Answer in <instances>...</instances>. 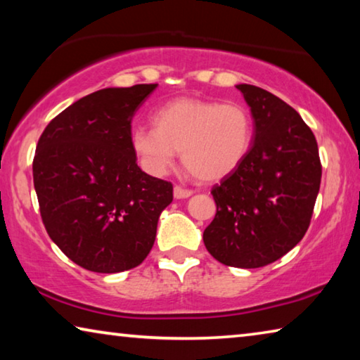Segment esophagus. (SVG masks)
Returning <instances> with one entry per match:
<instances>
[{
  "label": "esophagus",
  "instance_id": "obj_1",
  "mask_svg": "<svg viewBox=\"0 0 360 360\" xmlns=\"http://www.w3.org/2000/svg\"><path fill=\"white\" fill-rule=\"evenodd\" d=\"M173 193H174V198L181 200V198H187V197H191V195H192L193 192L191 191V188H186V187L176 186V187L173 188Z\"/></svg>",
  "mask_w": 360,
  "mask_h": 360
}]
</instances>
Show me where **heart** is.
<instances>
[{
    "label": "heart",
    "instance_id": "obj_1",
    "mask_svg": "<svg viewBox=\"0 0 360 360\" xmlns=\"http://www.w3.org/2000/svg\"><path fill=\"white\" fill-rule=\"evenodd\" d=\"M152 127H133L131 149L146 172L165 174L182 152L188 172L202 181L233 173L251 150L254 122L241 103L202 98L168 101L152 114Z\"/></svg>",
    "mask_w": 360,
    "mask_h": 360
}]
</instances>
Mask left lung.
Instances as JSON below:
<instances>
[{"mask_svg":"<svg viewBox=\"0 0 360 360\" xmlns=\"http://www.w3.org/2000/svg\"><path fill=\"white\" fill-rule=\"evenodd\" d=\"M251 108V150L212 187L217 211L203 231L224 265L259 268L297 246L311 222L322 167L318 143L294 108L255 85H236Z\"/></svg>","mask_w":360,"mask_h":360,"instance_id":"8db88e82","label":"left lung"}]
</instances>
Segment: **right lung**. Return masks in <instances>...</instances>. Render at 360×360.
<instances>
[{"label":"right lung","mask_w":360,"mask_h":360,"mask_svg":"<svg viewBox=\"0 0 360 360\" xmlns=\"http://www.w3.org/2000/svg\"><path fill=\"white\" fill-rule=\"evenodd\" d=\"M157 84L103 89L53 117L36 146L33 182L42 224L66 257L95 273L138 266L155 241L173 184L146 174L131 119Z\"/></svg>","instance_id":"1"}]
</instances>
